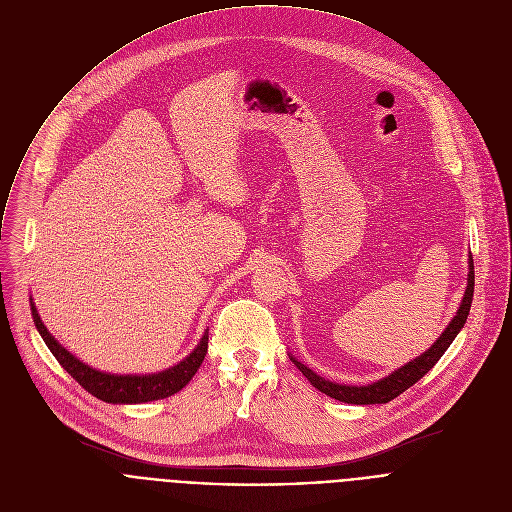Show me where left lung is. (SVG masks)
<instances>
[{
    "label": "left lung",
    "instance_id": "1",
    "mask_svg": "<svg viewBox=\"0 0 512 512\" xmlns=\"http://www.w3.org/2000/svg\"><path fill=\"white\" fill-rule=\"evenodd\" d=\"M472 298H474V261H472V255H468V283H466V291H464V298L460 302V308H458L456 316L452 318V322L446 326V330L440 334V338H437L425 352H421L419 356H415L413 360L403 364V367L395 369L391 375H387L375 383L340 385V383L320 377L310 367H306L304 362H300L296 356L289 354V360L302 371V375L312 383V387H316L318 391L326 393L328 397H332L336 401L352 403V405L389 403L391 399H395L397 395L407 391L411 385H415L425 373H429L435 367V362L444 356V352L450 348V344L454 342V338L460 334V330L464 328V324L468 320Z\"/></svg>",
    "mask_w": 512,
    "mask_h": 512
}]
</instances>
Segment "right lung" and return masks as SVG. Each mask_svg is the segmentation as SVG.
Wrapping results in <instances>:
<instances>
[{
	"instance_id": "add662e5",
	"label": "right lung",
	"mask_w": 512,
	"mask_h": 512,
	"mask_svg": "<svg viewBox=\"0 0 512 512\" xmlns=\"http://www.w3.org/2000/svg\"><path fill=\"white\" fill-rule=\"evenodd\" d=\"M32 306V318L36 324V330L40 332L42 340L54 354V358L60 362V367L75 379L85 391L95 395L97 399L113 405H135V403H148L166 399L178 391H182L190 379L200 369V364L208 350V332L202 334L196 348L182 358L174 367L160 371V373H148V375H113L105 371H97L89 364H85L81 358H77L72 352H68L44 326L36 304L30 298Z\"/></svg>"
}]
</instances>
